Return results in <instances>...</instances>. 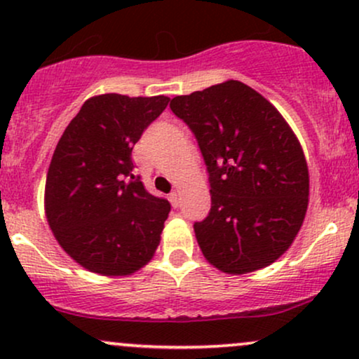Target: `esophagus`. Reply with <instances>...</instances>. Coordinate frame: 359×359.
Masks as SVG:
<instances>
[{"label": "esophagus", "instance_id": "1", "mask_svg": "<svg viewBox=\"0 0 359 359\" xmlns=\"http://www.w3.org/2000/svg\"><path fill=\"white\" fill-rule=\"evenodd\" d=\"M168 199H170V203L174 208H179V204H180V194L179 192L177 191L170 192V197H168Z\"/></svg>", "mask_w": 359, "mask_h": 359}]
</instances>
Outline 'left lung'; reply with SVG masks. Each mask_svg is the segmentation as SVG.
<instances>
[{
	"instance_id": "1",
	"label": "left lung",
	"mask_w": 359,
	"mask_h": 359,
	"mask_svg": "<svg viewBox=\"0 0 359 359\" xmlns=\"http://www.w3.org/2000/svg\"><path fill=\"white\" fill-rule=\"evenodd\" d=\"M191 128L211 185V211L194 222L203 255L231 275L265 269L297 236L309 204L302 147L277 108L240 81L170 101Z\"/></svg>"
}]
</instances>
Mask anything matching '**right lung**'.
<instances>
[{"label":"right lung","mask_w":359,"mask_h":359,"mask_svg":"<svg viewBox=\"0 0 359 359\" xmlns=\"http://www.w3.org/2000/svg\"><path fill=\"white\" fill-rule=\"evenodd\" d=\"M170 97L101 94L82 104L53 151L45 214L53 236L86 270L106 277L147 265L170 204L133 174L135 143Z\"/></svg>","instance_id":"1"}]
</instances>
